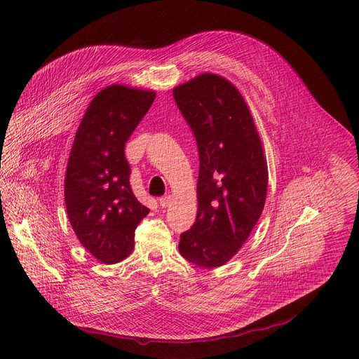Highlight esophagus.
I'll list each match as a JSON object with an SVG mask.
<instances>
[{
    "instance_id": "esophagus-1",
    "label": "esophagus",
    "mask_w": 359,
    "mask_h": 359,
    "mask_svg": "<svg viewBox=\"0 0 359 359\" xmlns=\"http://www.w3.org/2000/svg\"><path fill=\"white\" fill-rule=\"evenodd\" d=\"M159 204L161 206L165 209V208H169L170 204H172V198H170V196H165V197H161L159 198Z\"/></svg>"
}]
</instances>
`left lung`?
Here are the masks:
<instances>
[{
	"label": "left lung",
	"mask_w": 359,
	"mask_h": 359,
	"mask_svg": "<svg viewBox=\"0 0 359 359\" xmlns=\"http://www.w3.org/2000/svg\"><path fill=\"white\" fill-rule=\"evenodd\" d=\"M198 147L197 216L180 236L183 257L203 269L230 262L259 222L269 168L260 135L240 90L204 72L173 88Z\"/></svg>",
	"instance_id": "1"
}]
</instances>
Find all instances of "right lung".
I'll return each instance as SVG.
<instances>
[{
	"label": "right lung",
	"instance_id": "1",
	"mask_svg": "<svg viewBox=\"0 0 359 359\" xmlns=\"http://www.w3.org/2000/svg\"><path fill=\"white\" fill-rule=\"evenodd\" d=\"M156 90L114 83L99 90L78 126L65 172V206L81 244L104 264L126 259L149 209L135 197L125 143Z\"/></svg>",
	"mask_w": 359,
	"mask_h": 359
}]
</instances>
